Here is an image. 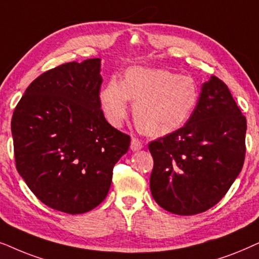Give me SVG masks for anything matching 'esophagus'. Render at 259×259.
Returning <instances> with one entry per match:
<instances>
[{"mask_svg":"<svg viewBox=\"0 0 259 259\" xmlns=\"http://www.w3.org/2000/svg\"><path fill=\"white\" fill-rule=\"evenodd\" d=\"M142 148H143V144H142V142H141V140L134 137V139L132 140V144H130V149H132L133 151H137V150L142 149Z\"/></svg>","mask_w":259,"mask_h":259,"instance_id":"34e87169","label":"esophagus"}]
</instances>
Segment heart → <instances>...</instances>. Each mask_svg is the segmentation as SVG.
I'll list each match as a JSON object with an SVG mask.
<instances>
[{"mask_svg": "<svg viewBox=\"0 0 259 259\" xmlns=\"http://www.w3.org/2000/svg\"><path fill=\"white\" fill-rule=\"evenodd\" d=\"M134 104L136 123L148 135L164 136L180 129L194 111L199 88L189 75L165 68L130 67L124 80L111 77L99 92V105L105 118L118 127Z\"/></svg>", "mask_w": 259, "mask_h": 259, "instance_id": "obj_1", "label": "heart"}]
</instances>
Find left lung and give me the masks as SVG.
<instances>
[{
    "mask_svg": "<svg viewBox=\"0 0 259 259\" xmlns=\"http://www.w3.org/2000/svg\"><path fill=\"white\" fill-rule=\"evenodd\" d=\"M245 134V116L225 82L212 75L187 123L149 143L150 191L157 205L193 215L218 204L243 168Z\"/></svg>",
    "mask_w": 259,
    "mask_h": 259,
    "instance_id": "left-lung-1",
    "label": "left lung"
}]
</instances>
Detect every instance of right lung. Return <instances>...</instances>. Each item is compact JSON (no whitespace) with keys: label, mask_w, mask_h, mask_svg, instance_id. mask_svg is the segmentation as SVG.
<instances>
[{"label":"right lung","mask_w":259,"mask_h":259,"mask_svg":"<svg viewBox=\"0 0 259 259\" xmlns=\"http://www.w3.org/2000/svg\"><path fill=\"white\" fill-rule=\"evenodd\" d=\"M101 59L63 64L39 75L12 118L16 169L48 207L81 214L101 204L130 136L99 105Z\"/></svg>","instance_id":"obj_1"}]
</instances>
